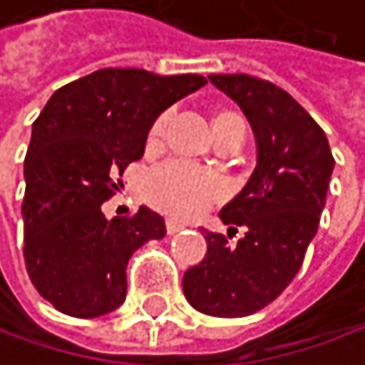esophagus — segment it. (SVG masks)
<instances>
[{
	"instance_id": "34e87169",
	"label": "esophagus",
	"mask_w": 365,
	"mask_h": 365,
	"mask_svg": "<svg viewBox=\"0 0 365 365\" xmlns=\"http://www.w3.org/2000/svg\"><path fill=\"white\" fill-rule=\"evenodd\" d=\"M186 227H188L186 222H179V220H173V218L166 220V233H168V235H175V233H179V231H184Z\"/></svg>"
}]
</instances>
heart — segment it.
<instances>
[{
    "mask_svg": "<svg viewBox=\"0 0 365 365\" xmlns=\"http://www.w3.org/2000/svg\"><path fill=\"white\" fill-rule=\"evenodd\" d=\"M242 119L240 113L220 108L212 115V128L214 136L229 125L231 121ZM244 121V119H242ZM166 130V115H158L153 123L147 130V149H155L162 143ZM147 201L177 218H195L203 214L207 207H212L216 201L222 199L225 195V184L222 179L210 170L195 168L184 162H170L160 166L158 170L151 173L147 186H145Z\"/></svg>",
    "mask_w": 365,
    "mask_h": 365,
    "instance_id": "1",
    "label": "heart"
}]
</instances>
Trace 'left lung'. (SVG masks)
Listing matches in <instances>:
<instances>
[{
    "mask_svg": "<svg viewBox=\"0 0 365 365\" xmlns=\"http://www.w3.org/2000/svg\"><path fill=\"white\" fill-rule=\"evenodd\" d=\"M210 81L248 117L257 168L220 212L225 225L244 227L246 235L231 246L222 233L201 229L207 255L184 274V295L203 314L237 319L272 304L299 272L325 207L334 155L321 125L278 85L248 74Z\"/></svg>",
    "mask_w": 365,
    "mask_h": 365,
    "instance_id": "1",
    "label": "left lung"
}]
</instances>
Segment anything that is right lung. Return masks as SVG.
Segmentation results:
<instances>
[{"label":"right lung","instance_id":"1","mask_svg":"<svg viewBox=\"0 0 365 365\" xmlns=\"http://www.w3.org/2000/svg\"><path fill=\"white\" fill-rule=\"evenodd\" d=\"M205 83L201 74L104 68L57 89L34 121L23 257L31 284L59 312L93 319L123 304L130 257L166 227L147 207L106 220L102 203L143 158L153 119Z\"/></svg>","mask_w":365,"mask_h":365}]
</instances>
